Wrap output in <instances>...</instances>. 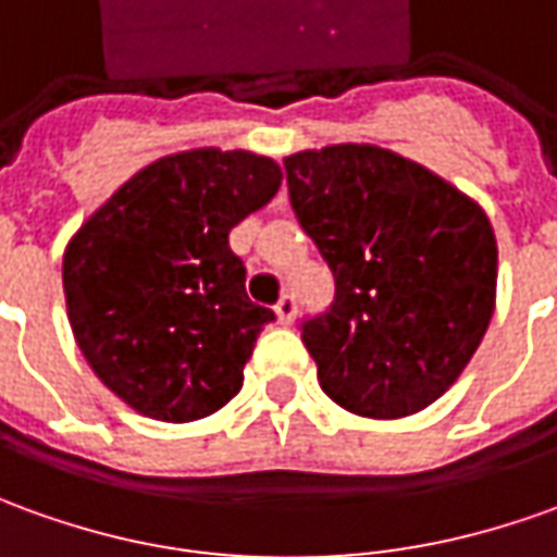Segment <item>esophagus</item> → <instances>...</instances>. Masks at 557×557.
<instances>
[{
  "instance_id": "esophagus-1",
  "label": "esophagus",
  "mask_w": 557,
  "mask_h": 557,
  "mask_svg": "<svg viewBox=\"0 0 557 557\" xmlns=\"http://www.w3.org/2000/svg\"><path fill=\"white\" fill-rule=\"evenodd\" d=\"M295 313H298V298H295V293H286L280 295L277 301V320L283 323V326H289L295 320Z\"/></svg>"
}]
</instances>
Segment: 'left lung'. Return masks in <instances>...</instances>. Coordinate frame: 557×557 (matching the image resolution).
Here are the masks:
<instances>
[{
	"instance_id": "1",
	"label": "left lung",
	"mask_w": 557,
	"mask_h": 557,
	"mask_svg": "<svg viewBox=\"0 0 557 557\" xmlns=\"http://www.w3.org/2000/svg\"><path fill=\"white\" fill-rule=\"evenodd\" d=\"M295 219L335 277L298 323L320 387L362 418L436 403L485 338L497 289L487 215L414 161L329 146L283 161Z\"/></svg>"
}]
</instances>
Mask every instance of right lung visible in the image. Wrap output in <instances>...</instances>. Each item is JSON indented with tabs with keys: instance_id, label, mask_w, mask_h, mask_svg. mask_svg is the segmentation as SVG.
<instances>
[{
	"instance_id": "right-lung-1",
	"label": "right lung",
	"mask_w": 557,
	"mask_h": 557,
	"mask_svg": "<svg viewBox=\"0 0 557 557\" xmlns=\"http://www.w3.org/2000/svg\"><path fill=\"white\" fill-rule=\"evenodd\" d=\"M280 180L262 154L180 151L139 170L70 240L63 293L75 342L139 414L198 421L237 396L277 313L249 301L228 234Z\"/></svg>"
}]
</instances>
